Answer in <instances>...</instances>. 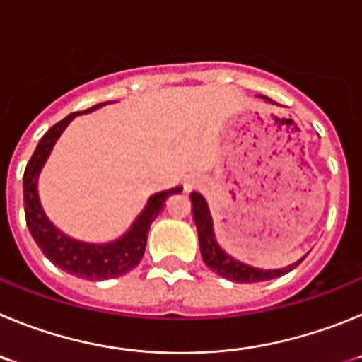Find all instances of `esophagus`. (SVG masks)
Wrapping results in <instances>:
<instances>
[{"instance_id":"1","label":"esophagus","mask_w":362,"mask_h":362,"mask_svg":"<svg viewBox=\"0 0 362 362\" xmlns=\"http://www.w3.org/2000/svg\"><path fill=\"white\" fill-rule=\"evenodd\" d=\"M192 187H194V183H188L187 185V188H192Z\"/></svg>"}]
</instances>
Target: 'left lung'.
Here are the masks:
<instances>
[{"instance_id":"1","label":"left lung","mask_w":362,"mask_h":362,"mask_svg":"<svg viewBox=\"0 0 362 362\" xmlns=\"http://www.w3.org/2000/svg\"><path fill=\"white\" fill-rule=\"evenodd\" d=\"M264 99L274 103L270 98ZM192 206H194V221H196L197 233H199L201 255H203L204 264L210 270L216 272V274H219L221 277H225V279L233 281V283H261V281L276 279V277L288 274L290 270H293L305 259L303 257L297 263L290 264L286 268H281V270H259V268L239 263V261H235V259H232L228 254L221 250L219 245L214 239L212 217H210L209 212V204L197 192H192Z\"/></svg>"}]
</instances>
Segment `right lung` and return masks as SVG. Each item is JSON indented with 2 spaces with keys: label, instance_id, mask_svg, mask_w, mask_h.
<instances>
[{
  "label": "right lung",
  "instance_id": "right-lung-1",
  "mask_svg": "<svg viewBox=\"0 0 362 362\" xmlns=\"http://www.w3.org/2000/svg\"><path fill=\"white\" fill-rule=\"evenodd\" d=\"M98 107H101V105H95L86 112L95 110ZM78 114H81V112L69 114L65 119L54 124L52 129L41 137V141L37 143L36 150L32 153L30 161L27 163L23 174L25 219H27V226L30 230L32 238L40 246L45 257L50 259L63 272L88 281L112 279V277L124 276L127 272L134 270L139 264L143 254H145L146 238H148L152 221L161 214L166 199L181 192V187L150 197L146 209L143 210L141 216L137 217L130 232L124 233L123 238L110 243V245H86V243L66 238L65 233L54 228V225L47 219L43 209H41L40 197H37V175H40L41 166L49 158L50 150H52L59 134Z\"/></svg>",
  "mask_w": 362,
  "mask_h": 362
}]
</instances>
